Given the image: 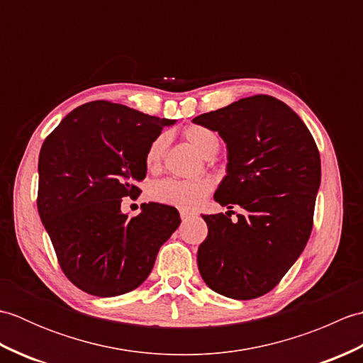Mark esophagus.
Returning <instances> with one entry per match:
<instances>
[{
	"label": "esophagus",
	"instance_id": "34e87169",
	"mask_svg": "<svg viewBox=\"0 0 363 363\" xmlns=\"http://www.w3.org/2000/svg\"><path fill=\"white\" fill-rule=\"evenodd\" d=\"M179 213H181V218H182V221H186V220H189V218L194 217V213L189 212V211H181Z\"/></svg>",
	"mask_w": 363,
	"mask_h": 363
}]
</instances>
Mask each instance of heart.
<instances>
[{"instance_id": "b5f03b06", "label": "heart", "mask_w": 363, "mask_h": 363, "mask_svg": "<svg viewBox=\"0 0 363 363\" xmlns=\"http://www.w3.org/2000/svg\"><path fill=\"white\" fill-rule=\"evenodd\" d=\"M186 138L194 148L204 157L215 156L220 150L218 135L204 126H190L186 129ZM169 143L168 134L162 133L150 143L145 152V165L150 172L159 169L162 159L165 156ZM212 189V184L206 179L199 181H177L164 179L154 184L150 190L152 199L159 203L181 207V209H195L201 204Z\"/></svg>"}]
</instances>
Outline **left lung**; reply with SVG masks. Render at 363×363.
Segmentation results:
<instances>
[{"instance_id":"left-lung-1","label":"left lung","mask_w":363,"mask_h":363,"mask_svg":"<svg viewBox=\"0 0 363 363\" xmlns=\"http://www.w3.org/2000/svg\"><path fill=\"white\" fill-rule=\"evenodd\" d=\"M191 121L226 143V176L215 201L246 212L235 223L225 213L203 215L209 234L198 248L199 273L223 296L265 295L311 237L321 182L317 145L295 111L267 95L242 98Z\"/></svg>"}]
</instances>
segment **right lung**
Instances as JSON below:
<instances>
[{"mask_svg":"<svg viewBox=\"0 0 363 363\" xmlns=\"http://www.w3.org/2000/svg\"><path fill=\"white\" fill-rule=\"evenodd\" d=\"M174 123L94 101L76 107L43 142L38 215L65 276L82 291L107 298L137 289L181 225L167 204L145 203L134 218L120 209L123 198L140 195L150 143Z\"/></svg>","mask_w":363,"mask_h":363,"instance_id":"add662e5","label":"right lung"}]
</instances>
